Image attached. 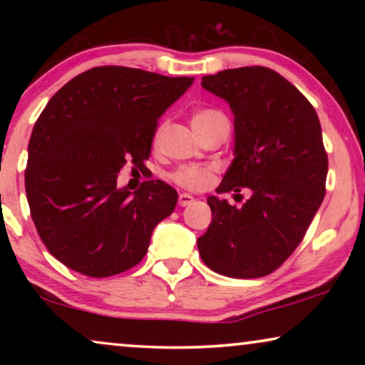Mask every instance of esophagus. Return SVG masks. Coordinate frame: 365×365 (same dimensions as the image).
Segmentation results:
<instances>
[{"label":"esophagus","mask_w":365,"mask_h":365,"mask_svg":"<svg viewBox=\"0 0 365 365\" xmlns=\"http://www.w3.org/2000/svg\"><path fill=\"white\" fill-rule=\"evenodd\" d=\"M178 201H179V206L186 207V206H189V204L194 201V197L191 196V194H187V192H181V194H179Z\"/></svg>","instance_id":"esophagus-1"}]
</instances>
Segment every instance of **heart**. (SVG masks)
<instances>
[{
	"label": "heart",
	"mask_w": 365,
	"mask_h": 365,
	"mask_svg": "<svg viewBox=\"0 0 365 365\" xmlns=\"http://www.w3.org/2000/svg\"><path fill=\"white\" fill-rule=\"evenodd\" d=\"M192 129L197 133L199 138L207 136L209 133L221 128H229V119L221 109L216 108H201L196 109L191 116ZM164 126H159L156 131V141L161 138ZM173 181L181 187L191 189V191H201L211 184L214 173L207 166H182L171 174Z\"/></svg>",
	"instance_id": "heart-1"
}]
</instances>
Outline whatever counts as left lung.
<instances>
[{
    "mask_svg": "<svg viewBox=\"0 0 365 365\" xmlns=\"http://www.w3.org/2000/svg\"><path fill=\"white\" fill-rule=\"evenodd\" d=\"M201 84L234 113L236 158L217 192L249 187L252 196L239 209L207 199L212 221L197 239L199 254L222 276H267L296 251L326 196L321 123L307 98L271 68L224 69Z\"/></svg>",
    "mask_w": 365,
    "mask_h": 365,
    "instance_id": "8db88e82",
    "label": "left lung"
}]
</instances>
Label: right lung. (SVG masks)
I'll return each instance as SVG.
<instances>
[{
  "label": "right lung",
  "mask_w": 365,
  "mask_h": 365,
  "mask_svg": "<svg viewBox=\"0 0 365 365\" xmlns=\"http://www.w3.org/2000/svg\"><path fill=\"white\" fill-rule=\"evenodd\" d=\"M194 78L98 66L68 81L39 114L24 186L36 231L64 266L109 277L141 262L154 227L171 216L176 189L161 179L116 187L126 163L143 169L158 119Z\"/></svg>",
  "instance_id": "right-lung-1"
}]
</instances>
